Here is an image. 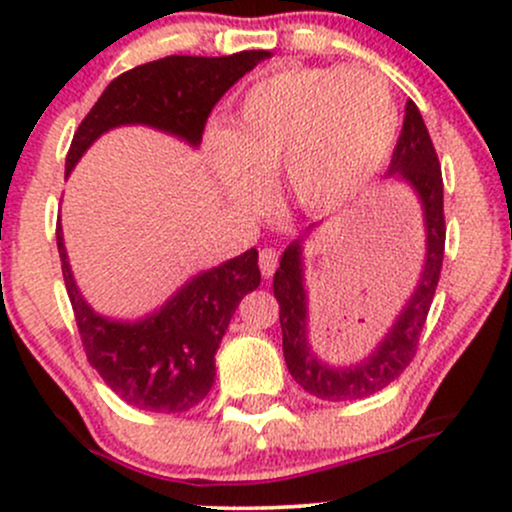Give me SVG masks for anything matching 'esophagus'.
Here are the masks:
<instances>
[{
    "label": "esophagus",
    "mask_w": 512,
    "mask_h": 512,
    "mask_svg": "<svg viewBox=\"0 0 512 512\" xmlns=\"http://www.w3.org/2000/svg\"><path fill=\"white\" fill-rule=\"evenodd\" d=\"M276 267H279V252H276L274 248L260 250V269H262L264 279H272Z\"/></svg>",
    "instance_id": "esophagus-1"
}]
</instances>
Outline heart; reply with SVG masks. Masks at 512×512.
Listing matches in <instances>:
<instances>
[{"mask_svg":"<svg viewBox=\"0 0 512 512\" xmlns=\"http://www.w3.org/2000/svg\"><path fill=\"white\" fill-rule=\"evenodd\" d=\"M392 88L368 69L284 67L245 88L231 129L211 127L207 151L238 202H255L262 173L284 163L303 209L344 204L378 173L397 139Z\"/></svg>","mask_w":512,"mask_h":512,"instance_id":"b5f03b06","label":"heart"}]
</instances>
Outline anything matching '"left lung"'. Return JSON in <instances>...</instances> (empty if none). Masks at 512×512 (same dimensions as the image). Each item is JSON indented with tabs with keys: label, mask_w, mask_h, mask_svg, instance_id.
<instances>
[{
	"label": "left lung",
	"mask_w": 512,
	"mask_h": 512,
	"mask_svg": "<svg viewBox=\"0 0 512 512\" xmlns=\"http://www.w3.org/2000/svg\"><path fill=\"white\" fill-rule=\"evenodd\" d=\"M387 175L409 182L424 204L426 219V267L404 313L397 317L395 327L373 351V356L354 368H330L322 363L308 342L305 325V291L301 276V245H289L274 274V298L279 301L281 334H284V358L296 383L310 395L330 402L361 399L383 390L397 380L409 366L419 349L428 310L436 296L440 269L445 255V211H443V173L428 129L414 101H407L404 125L399 134L392 166Z\"/></svg>",
	"instance_id": "left-lung-1"
}]
</instances>
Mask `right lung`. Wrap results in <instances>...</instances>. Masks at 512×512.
<instances>
[{
    "instance_id": "right-lung-1",
    "label": "right lung",
    "mask_w": 512,
    "mask_h": 512,
    "mask_svg": "<svg viewBox=\"0 0 512 512\" xmlns=\"http://www.w3.org/2000/svg\"><path fill=\"white\" fill-rule=\"evenodd\" d=\"M267 57V50L228 57L170 55L120 74L74 132L67 173L103 132L134 122L178 134L197 146L223 93ZM57 250L81 344L105 385L129 407L156 414H178L202 402L214 385V354L228 322L245 293L260 286L257 250L250 248L195 276L161 313L134 325L105 320L84 303L67 264L60 226Z\"/></svg>"
}]
</instances>
